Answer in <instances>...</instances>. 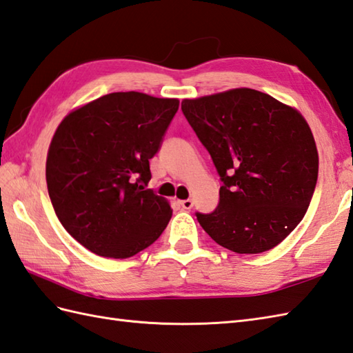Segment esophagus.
<instances>
[{
	"label": "esophagus",
	"instance_id": "esophagus-1",
	"mask_svg": "<svg viewBox=\"0 0 353 353\" xmlns=\"http://www.w3.org/2000/svg\"><path fill=\"white\" fill-rule=\"evenodd\" d=\"M179 205H181L184 210H190L193 207V201L192 199H183V201H179Z\"/></svg>",
	"mask_w": 353,
	"mask_h": 353
}]
</instances>
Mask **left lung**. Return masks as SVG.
Wrapping results in <instances>:
<instances>
[{"instance_id":"left-lung-1","label":"left lung","mask_w":353,"mask_h":353,"mask_svg":"<svg viewBox=\"0 0 353 353\" xmlns=\"http://www.w3.org/2000/svg\"><path fill=\"white\" fill-rule=\"evenodd\" d=\"M181 110L223 181L219 207L196 213L203 231L237 254L278 246L316 189L319 152L308 122L294 107L248 88L183 99Z\"/></svg>"}]
</instances>
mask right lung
Masks as SVG:
<instances>
[{
    "instance_id": "1",
    "label": "right lung",
    "mask_w": 353,
    "mask_h": 353,
    "mask_svg": "<svg viewBox=\"0 0 353 353\" xmlns=\"http://www.w3.org/2000/svg\"><path fill=\"white\" fill-rule=\"evenodd\" d=\"M176 98L114 92L68 113L51 139L46 184L63 228L90 252L130 258L161 236L168 199L145 189Z\"/></svg>"
}]
</instances>
